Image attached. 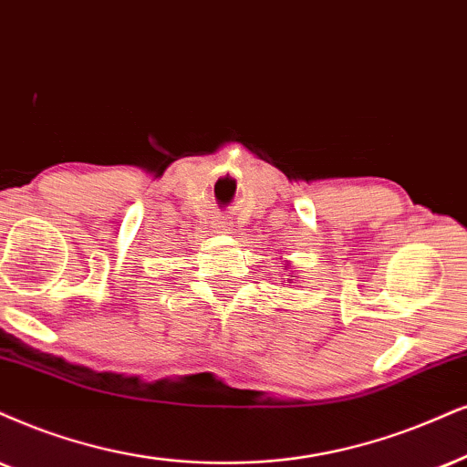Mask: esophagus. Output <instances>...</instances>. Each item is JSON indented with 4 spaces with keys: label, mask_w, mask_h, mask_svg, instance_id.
<instances>
[{
    "label": "esophagus",
    "mask_w": 467,
    "mask_h": 467,
    "mask_svg": "<svg viewBox=\"0 0 467 467\" xmlns=\"http://www.w3.org/2000/svg\"><path fill=\"white\" fill-rule=\"evenodd\" d=\"M215 228L220 230V233H228V230H230V223H228V222H223V220H217V222H215Z\"/></svg>",
    "instance_id": "esophagus-1"
}]
</instances>
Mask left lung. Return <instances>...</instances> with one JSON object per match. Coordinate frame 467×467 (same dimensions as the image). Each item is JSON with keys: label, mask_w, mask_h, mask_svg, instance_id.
<instances>
[{"label": "left lung", "mask_w": 467, "mask_h": 467, "mask_svg": "<svg viewBox=\"0 0 467 467\" xmlns=\"http://www.w3.org/2000/svg\"><path fill=\"white\" fill-rule=\"evenodd\" d=\"M293 277H297V275H293Z\"/></svg>", "instance_id": "1"}]
</instances>
